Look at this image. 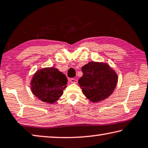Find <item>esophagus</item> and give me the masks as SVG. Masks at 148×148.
I'll return each instance as SVG.
<instances>
[{
	"label": "esophagus",
	"mask_w": 148,
	"mask_h": 148,
	"mask_svg": "<svg viewBox=\"0 0 148 148\" xmlns=\"http://www.w3.org/2000/svg\"><path fill=\"white\" fill-rule=\"evenodd\" d=\"M69 81L71 82V83H77V79H74V78H71L69 79Z\"/></svg>",
	"instance_id": "1"
}]
</instances>
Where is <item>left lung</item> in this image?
Instances as JSON below:
<instances>
[{
    "label": "left lung",
    "instance_id": "left-lung-1",
    "mask_svg": "<svg viewBox=\"0 0 148 148\" xmlns=\"http://www.w3.org/2000/svg\"><path fill=\"white\" fill-rule=\"evenodd\" d=\"M83 76L78 83L83 95L92 103H99L112 94L118 75L108 63L90 61L81 68Z\"/></svg>",
    "mask_w": 148,
    "mask_h": 148
}]
</instances>
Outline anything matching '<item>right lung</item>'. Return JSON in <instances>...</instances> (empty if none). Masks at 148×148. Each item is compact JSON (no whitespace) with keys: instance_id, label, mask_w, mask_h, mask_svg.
Instances as JSON below:
<instances>
[{"instance_id":"add662e5","label":"right lung","mask_w":148,"mask_h":148,"mask_svg":"<svg viewBox=\"0 0 148 148\" xmlns=\"http://www.w3.org/2000/svg\"><path fill=\"white\" fill-rule=\"evenodd\" d=\"M67 79L56 67H45L36 71L30 82L31 91L41 101L53 104L62 96Z\"/></svg>"}]
</instances>
